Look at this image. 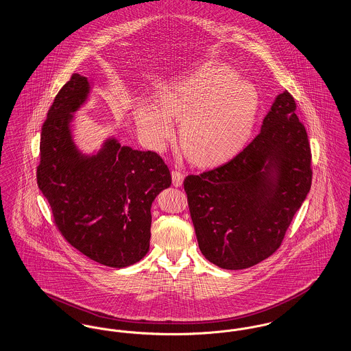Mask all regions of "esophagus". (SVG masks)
I'll return each mask as SVG.
<instances>
[{
  "label": "esophagus",
  "instance_id": "1",
  "mask_svg": "<svg viewBox=\"0 0 351 351\" xmlns=\"http://www.w3.org/2000/svg\"><path fill=\"white\" fill-rule=\"evenodd\" d=\"M171 175H172V184H173L175 186H180V185L183 184L184 175L182 171H179V169H173Z\"/></svg>",
  "mask_w": 351,
  "mask_h": 351
}]
</instances>
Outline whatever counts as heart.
Listing matches in <instances>:
<instances>
[{"label":"heart","mask_w":351,"mask_h":351,"mask_svg":"<svg viewBox=\"0 0 351 351\" xmlns=\"http://www.w3.org/2000/svg\"><path fill=\"white\" fill-rule=\"evenodd\" d=\"M159 105L142 102L135 109L141 135L162 149L182 119L184 149L197 162H213L237 150L250 135L258 95L250 83L237 79L233 69L209 64L172 84L160 95Z\"/></svg>","instance_id":"heart-1"}]
</instances>
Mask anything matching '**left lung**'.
Listing matches in <instances>:
<instances>
[{
    "mask_svg": "<svg viewBox=\"0 0 351 351\" xmlns=\"http://www.w3.org/2000/svg\"><path fill=\"white\" fill-rule=\"evenodd\" d=\"M311 163L296 101L284 90L243 150L184 179L202 255L225 269L251 267L272 255L311 189Z\"/></svg>",
    "mask_w": 351,
    "mask_h": 351,
    "instance_id": "left-lung-1",
    "label": "left lung"
}]
</instances>
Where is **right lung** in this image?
<instances>
[{
  "mask_svg": "<svg viewBox=\"0 0 351 351\" xmlns=\"http://www.w3.org/2000/svg\"><path fill=\"white\" fill-rule=\"evenodd\" d=\"M88 92L79 73L58 92L42 126L36 182L68 243L104 266L128 267L150 249L151 204L171 173L159 154L116 139L90 158L76 150L69 119Z\"/></svg>",
  "mask_w": 351,
  "mask_h": 351,
  "instance_id": "add662e5",
  "label": "right lung"
}]
</instances>
